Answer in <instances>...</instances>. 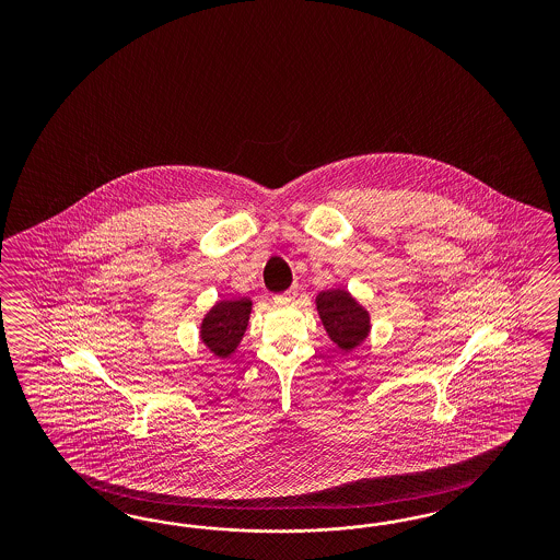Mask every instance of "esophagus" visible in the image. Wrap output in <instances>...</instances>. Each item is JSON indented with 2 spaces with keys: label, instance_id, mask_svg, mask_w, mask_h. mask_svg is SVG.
I'll return each instance as SVG.
<instances>
[{
  "label": "esophagus",
  "instance_id": "34e87169",
  "mask_svg": "<svg viewBox=\"0 0 560 560\" xmlns=\"http://www.w3.org/2000/svg\"><path fill=\"white\" fill-rule=\"evenodd\" d=\"M298 295V289L291 288L285 291V293H279V295H275V302H289V300H293Z\"/></svg>",
  "mask_w": 560,
  "mask_h": 560
}]
</instances>
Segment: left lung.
I'll return each instance as SVG.
<instances>
[{
  "label": "left lung",
  "instance_id": "obj_1",
  "mask_svg": "<svg viewBox=\"0 0 560 560\" xmlns=\"http://www.w3.org/2000/svg\"><path fill=\"white\" fill-rule=\"evenodd\" d=\"M318 314L328 337L342 351L355 349L370 332V314L342 289H328L316 298Z\"/></svg>",
  "mask_w": 560,
  "mask_h": 560
}]
</instances>
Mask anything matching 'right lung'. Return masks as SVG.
I'll return each mask as SVG.
<instances>
[{
  "mask_svg": "<svg viewBox=\"0 0 560 560\" xmlns=\"http://www.w3.org/2000/svg\"><path fill=\"white\" fill-rule=\"evenodd\" d=\"M253 302L248 298L220 302L209 310L201 324L205 347L218 357L232 355L248 326Z\"/></svg>",
  "mask_w": 560,
  "mask_h": 560,
  "instance_id": "right-lung-1",
  "label": "right lung"
}]
</instances>
